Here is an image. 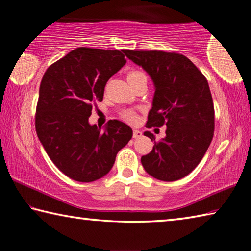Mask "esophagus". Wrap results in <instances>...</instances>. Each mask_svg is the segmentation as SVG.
<instances>
[{
  "label": "esophagus",
  "instance_id": "esophagus-1",
  "mask_svg": "<svg viewBox=\"0 0 251 251\" xmlns=\"http://www.w3.org/2000/svg\"><path fill=\"white\" fill-rule=\"evenodd\" d=\"M142 131L141 130H137V129H134L133 131V138H139L142 137Z\"/></svg>",
  "mask_w": 251,
  "mask_h": 251
}]
</instances>
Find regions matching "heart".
<instances>
[{
  "instance_id": "1",
  "label": "heart",
  "mask_w": 251,
  "mask_h": 251,
  "mask_svg": "<svg viewBox=\"0 0 251 251\" xmlns=\"http://www.w3.org/2000/svg\"><path fill=\"white\" fill-rule=\"evenodd\" d=\"M142 76H146L142 71H137V70L130 71L129 73L127 74V80H133L138 77H142ZM122 117L129 123H135L137 121V116H136V114L133 112V110H125V112H123Z\"/></svg>"
}]
</instances>
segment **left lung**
<instances>
[{"instance_id": "left-lung-1", "label": "left lung", "mask_w": 251, "mask_h": 251, "mask_svg": "<svg viewBox=\"0 0 251 251\" xmlns=\"http://www.w3.org/2000/svg\"><path fill=\"white\" fill-rule=\"evenodd\" d=\"M123 52L142 66L155 85L147 128L166 125V137L154 141L142 157L145 171L156 179L175 181L192 173L209 147L215 129V109L209 85L194 63L184 55L163 50Z\"/></svg>"}]
</instances>
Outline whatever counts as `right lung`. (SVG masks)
<instances>
[{"label": "right lung", "mask_w": 251, "mask_h": 251, "mask_svg": "<svg viewBox=\"0 0 251 251\" xmlns=\"http://www.w3.org/2000/svg\"><path fill=\"white\" fill-rule=\"evenodd\" d=\"M125 63L123 50L78 48L44 73L36 133L50 160L71 179L91 182L104 177L133 136L121 121L110 120L105 130L88 123L93 105L103 100L107 80Z\"/></svg>", "instance_id": "1"}]
</instances>
